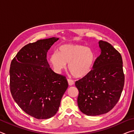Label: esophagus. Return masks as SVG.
<instances>
[{
	"mask_svg": "<svg viewBox=\"0 0 134 134\" xmlns=\"http://www.w3.org/2000/svg\"><path fill=\"white\" fill-rule=\"evenodd\" d=\"M67 81H68V83H69V85L70 86H72V85H74V80H71V79H67Z\"/></svg>",
	"mask_w": 134,
	"mask_h": 134,
	"instance_id": "esophagus-1",
	"label": "esophagus"
}]
</instances>
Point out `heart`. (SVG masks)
Returning a JSON list of instances; mask_svg holds the SVG:
<instances>
[{
    "label": "heart",
    "instance_id": "1",
    "mask_svg": "<svg viewBox=\"0 0 134 134\" xmlns=\"http://www.w3.org/2000/svg\"><path fill=\"white\" fill-rule=\"evenodd\" d=\"M96 60L94 51L79 44H66L51 54L49 62L57 72H60L69 63V69L76 77H82L91 71Z\"/></svg>",
    "mask_w": 134,
    "mask_h": 134
}]
</instances>
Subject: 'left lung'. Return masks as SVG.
<instances>
[{"instance_id": "1", "label": "left lung", "mask_w": 134, "mask_h": 134, "mask_svg": "<svg viewBox=\"0 0 134 134\" xmlns=\"http://www.w3.org/2000/svg\"><path fill=\"white\" fill-rule=\"evenodd\" d=\"M101 54L89 74L76 81L77 103L81 112L89 116L106 113L121 97L125 82L122 56L112 45L100 41Z\"/></svg>"}]
</instances>
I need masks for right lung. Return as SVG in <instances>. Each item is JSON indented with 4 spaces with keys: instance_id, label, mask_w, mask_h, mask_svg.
<instances>
[{
    "instance_id": "obj_1",
    "label": "right lung",
    "mask_w": 134,
    "mask_h": 134,
    "mask_svg": "<svg viewBox=\"0 0 134 134\" xmlns=\"http://www.w3.org/2000/svg\"><path fill=\"white\" fill-rule=\"evenodd\" d=\"M58 38L40 40L25 45L11 62L10 90L22 110L38 119L57 112L68 84L64 76L49 67L47 53Z\"/></svg>"
}]
</instances>
